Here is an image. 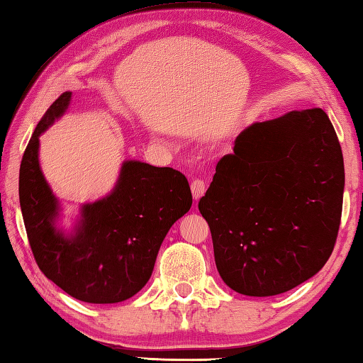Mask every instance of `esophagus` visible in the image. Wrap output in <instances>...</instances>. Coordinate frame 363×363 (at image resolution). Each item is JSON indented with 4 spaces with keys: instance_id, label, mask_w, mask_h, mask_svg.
<instances>
[{
    "instance_id": "obj_1",
    "label": "esophagus",
    "mask_w": 363,
    "mask_h": 363,
    "mask_svg": "<svg viewBox=\"0 0 363 363\" xmlns=\"http://www.w3.org/2000/svg\"><path fill=\"white\" fill-rule=\"evenodd\" d=\"M190 189H192L194 199L199 200V199H201V196L205 195L206 189H208V182L205 179H195L192 182V186H190Z\"/></svg>"
}]
</instances>
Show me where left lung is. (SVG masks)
I'll return each mask as SVG.
<instances>
[{
  "label": "left lung",
  "instance_id": "8db88e82",
  "mask_svg": "<svg viewBox=\"0 0 363 363\" xmlns=\"http://www.w3.org/2000/svg\"><path fill=\"white\" fill-rule=\"evenodd\" d=\"M342 192L341 145L322 108L248 126L199 201L220 279L247 296L311 279L335 248Z\"/></svg>",
  "mask_w": 363,
  "mask_h": 363
}]
</instances>
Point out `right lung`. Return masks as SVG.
Listing matches in <instances>:
<instances>
[{"label": "right lung", "mask_w": 363, "mask_h": 363, "mask_svg": "<svg viewBox=\"0 0 363 363\" xmlns=\"http://www.w3.org/2000/svg\"><path fill=\"white\" fill-rule=\"evenodd\" d=\"M64 93L48 108L23 152L19 199L36 264L49 280L75 299L120 303L149 281L169 227L192 206L186 176L143 162L123 163L120 179L106 199L84 205L72 237L54 227L57 199L38 163L40 134L69 107Z\"/></svg>", "instance_id": "1"}]
</instances>
